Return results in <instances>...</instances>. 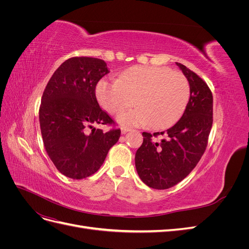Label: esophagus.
<instances>
[{"instance_id":"esophagus-1","label":"esophagus","mask_w":249,"mask_h":249,"mask_svg":"<svg viewBox=\"0 0 249 249\" xmlns=\"http://www.w3.org/2000/svg\"><path fill=\"white\" fill-rule=\"evenodd\" d=\"M131 129L130 127H122V134H126L127 132H130Z\"/></svg>"}]
</instances>
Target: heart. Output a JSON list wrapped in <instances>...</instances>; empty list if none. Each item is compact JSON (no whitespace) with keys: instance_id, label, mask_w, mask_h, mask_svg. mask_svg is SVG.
Segmentation results:
<instances>
[{"instance_id":"b5f03b06","label":"heart","mask_w":249,"mask_h":249,"mask_svg":"<svg viewBox=\"0 0 249 249\" xmlns=\"http://www.w3.org/2000/svg\"><path fill=\"white\" fill-rule=\"evenodd\" d=\"M96 97L112 114L130 107L135 100L137 107L117 116L120 124H150L153 129H165L183 115L190 97V86L179 71L137 65L124 71L119 80H101L96 85Z\"/></svg>"}]
</instances>
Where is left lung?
<instances>
[{"label":"left lung","instance_id":"1","mask_svg":"<svg viewBox=\"0 0 249 249\" xmlns=\"http://www.w3.org/2000/svg\"><path fill=\"white\" fill-rule=\"evenodd\" d=\"M189 82L190 99L178 122L161 133V141L142 133L143 143L135 155L139 178L153 189L163 190L183 180L196 166L207 147L213 124V95L196 73L176 62Z\"/></svg>","mask_w":249,"mask_h":249}]
</instances>
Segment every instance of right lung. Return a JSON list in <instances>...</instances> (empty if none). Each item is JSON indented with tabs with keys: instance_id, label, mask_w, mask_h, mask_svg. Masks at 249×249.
<instances>
[{
	"instance_id": "obj_1",
	"label": "right lung",
	"mask_w": 249,
	"mask_h": 249,
	"mask_svg": "<svg viewBox=\"0 0 249 249\" xmlns=\"http://www.w3.org/2000/svg\"><path fill=\"white\" fill-rule=\"evenodd\" d=\"M110 71L102 59L73 57L53 73L44 89L39 124L44 148L67 178H85L100 169L120 130L104 133L96 124H111L95 97V86Z\"/></svg>"
}]
</instances>
